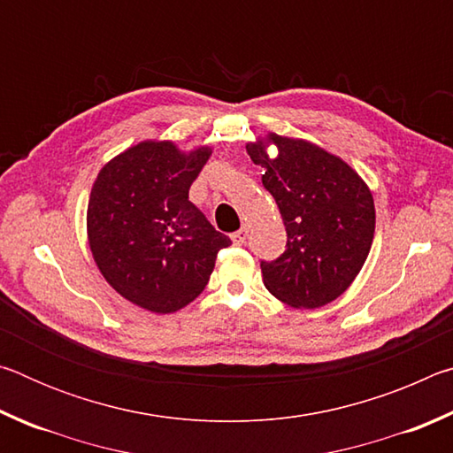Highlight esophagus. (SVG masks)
<instances>
[{
    "label": "esophagus",
    "mask_w": 453,
    "mask_h": 453,
    "mask_svg": "<svg viewBox=\"0 0 453 453\" xmlns=\"http://www.w3.org/2000/svg\"><path fill=\"white\" fill-rule=\"evenodd\" d=\"M232 242H234V245H243L245 242H248V229L242 227V229H237V232H234Z\"/></svg>",
    "instance_id": "34e87169"
}]
</instances>
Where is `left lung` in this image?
Segmentation results:
<instances>
[{
	"instance_id": "1",
	"label": "left lung",
	"mask_w": 453,
	"mask_h": 453,
	"mask_svg": "<svg viewBox=\"0 0 453 453\" xmlns=\"http://www.w3.org/2000/svg\"><path fill=\"white\" fill-rule=\"evenodd\" d=\"M278 156L250 143L262 165L264 188L278 203L288 242L273 262H262L270 294L291 308L313 310L340 297L370 254L373 197L362 178L318 145L272 135Z\"/></svg>"
}]
</instances>
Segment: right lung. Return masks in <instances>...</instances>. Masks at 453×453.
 Wrapping results in <instances>:
<instances>
[{
	"label": "right lung",
	"mask_w": 453,
	"mask_h": 453,
	"mask_svg": "<svg viewBox=\"0 0 453 453\" xmlns=\"http://www.w3.org/2000/svg\"><path fill=\"white\" fill-rule=\"evenodd\" d=\"M211 150L143 142L113 157L91 188L88 235L99 272L135 305L172 313L208 286L232 240L189 202Z\"/></svg>",
	"instance_id": "obj_1"
}]
</instances>
